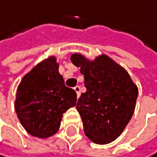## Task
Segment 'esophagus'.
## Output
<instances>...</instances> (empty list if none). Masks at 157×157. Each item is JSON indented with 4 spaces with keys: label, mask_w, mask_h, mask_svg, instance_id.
<instances>
[{
    "label": "esophagus",
    "mask_w": 157,
    "mask_h": 157,
    "mask_svg": "<svg viewBox=\"0 0 157 157\" xmlns=\"http://www.w3.org/2000/svg\"><path fill=\"white\" fill-rule=\"evenodd\" d=\"M74 90H75V92L77 94V97L79 98L80 97V86H76V87H74Z\"/></svg>",
    "instance_id": "1"
}]
</instances>
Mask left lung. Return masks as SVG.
Listing matches in <instances>:
<instances>
[{
	"label": "left lung",
	"mask_w": 157,
	"mask_h": 157,
	"mask_svg": "<svg viewBox=\"0 0 157 157\" xmlns=\"http://www.w3.org/2000/svg\"><path fill=\"white\" fill-rule=\"evenodd\" d=\"M71 61L80 67L87 89L76 105L85 135L95 144H110L132 119L139 89L126 69L105 54L88 60L74 53Z\"/></svg>",
	"instance_id": "obj_1"
}]
</instances>
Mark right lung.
<instances>
[{
  "mask_svg": "<svg viewBox=\"0 0 157 157\" xmlns=\"http://www.w3.org/2000/svg\"><path fill=\"white\" fill-rule=\"evenodd\" d=\"M54 56L25 74L17 90L14 110L29 135L47 139L60 128L62 115L76 105L77 94L65 86Z\"/></svg>",
  "mask_w": 157,
  "mask_h": 157,
  "instance_id": "1",
  "label": "right lung"
}]
</instances>
